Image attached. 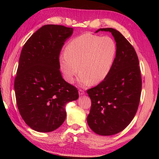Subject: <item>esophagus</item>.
Here are the masks:
<instances>
[{"mask_svg": "<svg viewBox=\"0 0 159 159\" xmlns=\"http://www.w3.org/2000/svg\"><path fill=\"white\" fill-rule=\"evenodd\" d=\"M79 95H84V94H85V92L82 90H79Z\"/></svg>", "mask_w": 159, "mask_h": 159, "instance_id": "obj_1", "label": "esophagus"}]
</instances>
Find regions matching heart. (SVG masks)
<instances>
[{
  "mask_svg": "<svg viewBox=\"0 0 159 159\" xmlns=\"http://www.w3.org/2000/svg\"><path fill=\"white\" fill-rule=\"evenodd\" d=\"M116 49L114 40L109 36L85 34L74 38L59 59L64 79L73 83L79 69L81 85L102 82L111 71Z\"/></svg>",
  "mask_w": 159,
  "mask_h": 159,
  "instance_id": "1",
  "label": "heart"
}]
</instances>
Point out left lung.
Wrapping results in <instances>:
<instances>
[{
  "instance_id": "left-lung-1",
  "label": "left lung",
  "mask_w": 159,
  "mask_h": 159,
  "mask_svg": "<svg viewBox=\"0 0 159 159\" xmlns=\"http://www.w3.org/2000/svg\"><path fill=\"white\" fill-rule=\"evenodd\" d=\"M111 32L116 43V54L108 76L95 88L88 90L91 99L89 127L96 134H117L130 124L140 99L142 78L137 53L128 40L112 28L99 29Z\"/></svg>"
}]
</instances>
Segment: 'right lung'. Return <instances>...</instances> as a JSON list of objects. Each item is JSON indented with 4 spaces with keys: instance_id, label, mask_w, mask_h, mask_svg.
<instances>
[{
    "instance_id": "add662e5",
    "label": "right lung",
    "mask_w": 159,
    "mask_h": 159,
    "mask_svg": "<svg viewBox=\"0 0 159 159\" xmlns=\"http://www.w3.org/2000/svg\"><path fill=\"white\" fill-rule=\"evenodd\" d=\"M73 28L43 26L21 50L15 91L21 118L40 133L57 129L66 118V104L79 98L76 87L66 82L60 71V53Z\"/></svg>"
}]
</instances>
